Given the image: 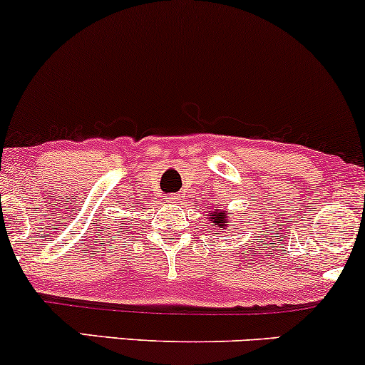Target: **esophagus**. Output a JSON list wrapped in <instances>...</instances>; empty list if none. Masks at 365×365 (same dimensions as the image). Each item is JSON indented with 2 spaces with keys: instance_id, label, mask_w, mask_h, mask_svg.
Here are the masks:
<instances>
[{
  "instance_id": "34e87169",
  "label": "esophagus",
  "mask_w": 365,
  "mask_h": 365,
  "mask_svg": "<svg viewBox=\"0 0 365 365\" xmlns=\"http://www.w3.org/2000/svg\"><path fill=\"white\" fill-rule=\"evenodd\" d=\"M168 202H180V194H170Z\"/></svg>"
}]
</instances>
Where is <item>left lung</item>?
<instances>
[{
	"mask_svg": "<svg viewBox=\"0 0 365 365\" xmlns=\"http://www.w3.org/2000/svg\"><path fill=\"white\" fill-rule=\"evenodd\" d=\"M225 217H226V215L225 212H217V211H215V216L211 217V221H215V223L220 226V228H223V226H226L225 225Z\"/></svg>",
	"mask_w": 365,
	"mask_h": 365,
	"instance_id": "8db88e82",
	"label": "left lung"
}]
</instances>
